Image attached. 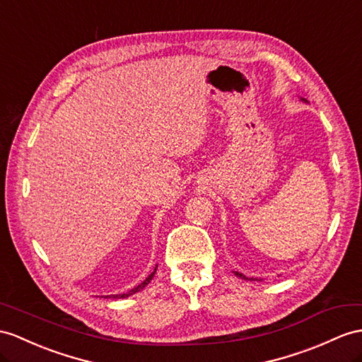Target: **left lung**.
I'll list each match as a JSON object with an SVG mask.
<instances>
[{
	"instance_id": "8db88e82",
	"label": "left lung",
	"mask_w": 362,
	"mask_h": 362,
	"mask_svg": "<svg viewBox=\"0 0 362 362\" xmlns=\"http://www.w3.org/2000/svg\"><path fill=\"white\" fill-rule=\"evenodd\" d=\"M301 101H304V103H308V101H307V100H304V98H301ZM233 273H235V275H236L238 278H241V279H245V281H255V279H257V278H255V279H253V278H247V276H244V275H243V273H240V272H233ZM257 281H258V279H257Z\"/></svg>"
}]
</instances>
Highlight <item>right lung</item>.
Masks as SVG:
<instances>
[{
  "instance_id": "add662e5",
  "label": "right lung",
  "mask_w": 362,
  "mask_h": 362,
  "mask_svg": "<svg viewBox=\"0 0 362 362\" xmlns=\"http://www.w3.org/2000/svg\"><path fill=\"white\" fill-rule=\"evenodd\" d=\"M156 269H158V266L153 269V272L151 273V275H148L144 281H143V283H141V284H138L136 287H134V288H132V290H129V292L127 293H118V295H107V296H105V298H113V299H119V298H127V296H130V295H134V293H136V292H141V290H143L148 283H151V281L153 279V276H155V273H156Z\"/></svg>"
}]
</instances>
